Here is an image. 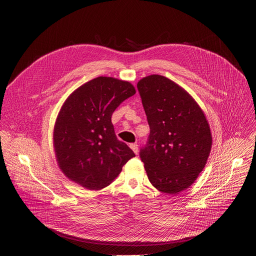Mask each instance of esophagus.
Here are the masks:
<instances>
[{
	"instance_id": "obj_1",
	"label": "esophagus",
	"mask_w": 256,
	"mask_h": 256,
	"mask_svg": "<svg viewBox=\"0 0 256 256\" xmlns=\"http://www.w3.org/2000/svg\"><path fill=\"white\" fill-rule=\"evenodd\" d=\"M130 149L134 151V154H138V144H130Z\"/></svg>"
}]
</instances>
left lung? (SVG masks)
<instances>
[{"instance_id":"left-lung-1","label":"left lung","mask_w":256,"mask_h":256,"mask_svg":"<svg viewBox=\"0 0 256 256\" xmlns=\"http://www.w3.org/2000/svg\"><path fill=\"white\" fill-rule=\"evenodd\" d=\"M150 126L140 151L152 186L176 194L188 188L206 164L212 134L196 100L170 79L151 75L138 82Z\"/></svg>"}]
</instances>
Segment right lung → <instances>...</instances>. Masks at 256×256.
Segmentation results:
<instances>
[{"instance_id":"obj_1","label":"right lung","mask_w":256,"mask_h":256,"mask_svg":"<svg viewBox=\"0 0 256 256\" xmlns=\"http://www.w3.org/2000/svg\"><path fill=\"white\" fill-rule=\"evenodd\" d=\"M136 94L128 81L98 77L72 92L62 104L54 130V147L62 173L77 184L98 190L118 176L134 153L118 140L112 116Z\"/></svg>"}]
</instances>
